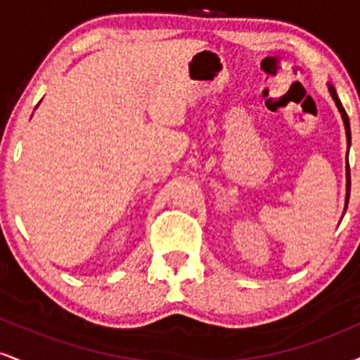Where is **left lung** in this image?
<instances>
[{
    "label": "left lung",
    "mask_w": 360,
    "mask_h": 360,
    "mask_svg": "<svg viewBox=\"0 0 360 360\" xmlns=\"http://www.w3.org/2000/svg\"><path fill=\"white\" fill-rule=\"evenodd\" d=\"M328 91H330V94H332L333 101H335V105H337L338 111H340V115H342V120H344L345 135H347V147H350V123H349V117H347V113H345L344 106H342L340 100H338V96H337V91H335V88H333V84H330V82H328ZM347 154H349V152H347ZM345 174H347V194H345V208H347V205H349V196H350V167H349V160H347V169H345ZM344 212H345V210H344Z\"/></svg>",
    "instance_id": "1"
}]
</instances>
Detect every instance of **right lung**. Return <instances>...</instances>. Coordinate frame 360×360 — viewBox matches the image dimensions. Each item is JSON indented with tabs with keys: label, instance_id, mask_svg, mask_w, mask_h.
<instances>
[{
	"label": "right lung",
	"instance_id": "1",
	"mask_svg": "<svg viewBox=\"0 0 360 360\" xmlns=\"http://www.w3.org/2000/svg\"><path fill=\"white\" fill-rule=\"evenodd\" d=\"M37 106H39V105H37Z\"/></svg>",
	"mask_w": 360,
	"mask_h": 360
}]
</instances>
